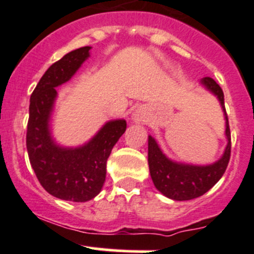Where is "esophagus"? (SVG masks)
Segmentation results:
<instances>
[{
  "mask_svg": "<svg viewBox=\"0 0 254 254\" xmlns=\"http://www.w3.org/2000/svg\"><path fill=\"white\" fill-rule=\"evenodd\" d=\"M143 118H145V115H143V112L141 109H136V111L134 112V114H132V120L136 123L143 122Z\"/></svg>",
  "mask_w": 254,
  "mask_h": 254,
  "instance_id": "1",
  "label": "esophagus"
}]
</instances>
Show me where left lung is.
Returning a JSON list of instances; mask_svg holds the SVG:
<instances>
[{"label": "left lung", "instance_id": "left-lung-1", "mask_svg": "<svg viewBox=\"0 0 254 254\" xmlns=\"http://www.w3.org/2000/svg\"><path fill=\"white\" fill-rule=\"evenodd\" d=\"M200 83L219 99L226 122L225 135L227 145L220 160L211 165H189L168 158L152 136H148V168L153 184L167 198L172 200H190L205 194L219 182L226 171L231 155V134L229 119L225 109L224 92L211 77H204Z\"/></svg>", "mask_w": 254, "mask_h": 254}]
</instances>
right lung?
<instances>
[{"label":"right lung","mask_w":254,"mask_h":254,"mask_svg":"<svg viewBox=\"0 0 254 254\" xmlns=\"http://www.w3.org/2000/svg\"><path fill=\"white\" fill-rule=\"evenodd\" d=\"M91 47L76 49L48 68L30 96L27 127V150L38 181L51 195L83 203L102 190L107 160L112 148L127 130V122H107L98 132L77 147H65L51 136L50 120L58 92L89 58Z\"/></svg>","instance_id":"right-lung-1"}]
</instances>
